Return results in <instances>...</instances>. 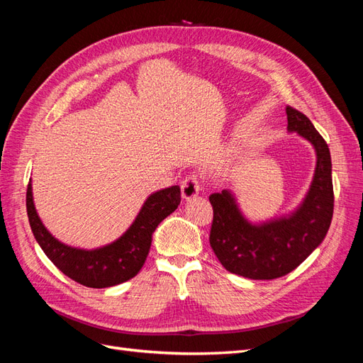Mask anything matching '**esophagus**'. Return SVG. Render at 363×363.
I'll return each mask as SVG.
<instances>
[{
	"mask_svg": "<svg viewBox=\"0 0 363 363\" xmlns=\"http://www.w3.org/2000/svg\"><path fill=\"white\" fill-rule=\"evenodd\" d=\"M200 194V180H199V175H188L183 182H182V196L183 200L189 201L192 199H195L196 195Z\"/></svg>",
	"mask_w": 363,
	"mask_h": 363,
	"instance_id": "34e87169",
	"label": "esophagus"
}]
</instances>
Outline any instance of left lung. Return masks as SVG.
<instances>
[{"label": "left lung", "mask_w": 363, "mask_h": 363, "mask_svg": "<svg viewBox=\"0 0 363 363\" xmlns=\"http://www.w3.org/2000/svg\"><path fill=\"white\" fill-rule=\"evenodd\" d=\"M286 115L288 130L311 142L316 152L313 179L301 204L289 215L252 224L230 191L208 196L213 252L227 271L252 280H272L294 271L323 242L333 216L330 150L306 115L289 106Z\"/></svg>", "instance_id": "obj_1"}]
</instances>
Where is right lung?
Listing matches in <instances>:
<instances>
[{
    "label": "right lung",
    "instance_id": "right-lung-1",
    "mask_svg": "<svg viewBox=\"0 0 363 363\" xmlns=\"http://www.w3.org/2000/svg\"><path fill=\"white\" fill-rule=\"evenodd\" d=\"M180 200L179 186L151 194L123 236L94 250L69 247L48 232L33 203L31 182L27 188V215L38 244L65 276L87 288H108L133 279L144 267L152 233L179 207Z\"/></svg>",
    "mask_w": 363,
    "mask_h": 363
}]
</instances>
